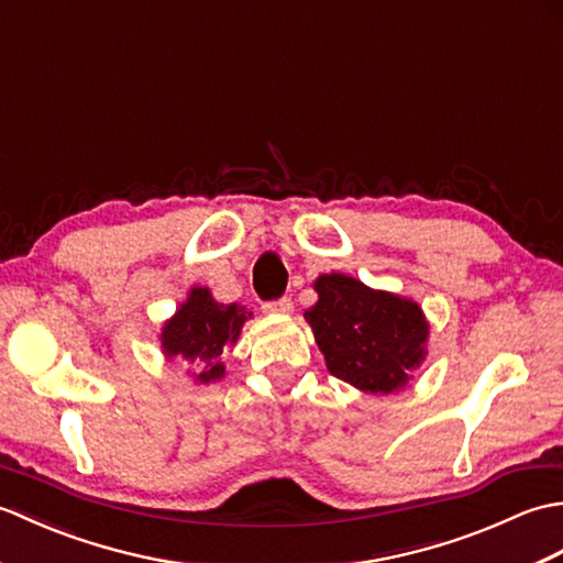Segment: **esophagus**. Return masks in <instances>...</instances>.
Returning a JSON list of instances; mask_svg holds the SVG:
<instances>
[{
  "mask_svg": "<svg viewBox=\"0 0 563 563\" xmlns=\"http://www.w3.org/2000/svg\"><path fill=\"white\" fill-rule=\"evenodd\" d=\"M261 307H263V312H271V314H288V312H292V300L288 295H283V297H278V300H266Z\"/></svg>",
  "mask_w": 563,
  "mask_h": 563,
  "instance_id": "esophagus-1",
  "label": "esophagus"
}]
</instances>
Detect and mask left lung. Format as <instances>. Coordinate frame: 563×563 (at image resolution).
Masks as SVG:
<instances>
[{"mask_svg": "<svg viewBox=\"0 0 563 563\" xmlns=\"http://www.w3.org/2000/svg\"><path fill=\"white\" fill-rule=\"evenodd\" d=\"M319 302L305 312L331 375L369 394L399 391L423 361L421 307L375 292L349 275H321Z\"/></svg>", "mask_w": 563, "mask_h": 563, "instance_id": "8db88e82", "label": "left lung"}]
</instances>
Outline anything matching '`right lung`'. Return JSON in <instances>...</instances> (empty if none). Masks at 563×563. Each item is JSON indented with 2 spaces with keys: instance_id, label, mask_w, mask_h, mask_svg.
<instances>
[{
  "instance_id": "right-lung-1",
  "label": "right lung",
  "mask_w": 563,
  "mask_h": 563,
  "mask_svg": "<svg viewBox=\"0 0 563 563\" xmlns=\"http://www.w3.org/2000/svg\"><path fill=\"white\" fill-rule=\"evenodd\" d=\"M246 317L251 314L244 312V307L218 305L206 288L190 290L188 302L181 305L172 321H166L162 331L164 353L188 363H206L196 377L198 382L220 379L224 375L220 355L224 345L236 341Z\"/></svg>"
}]
</instances>
